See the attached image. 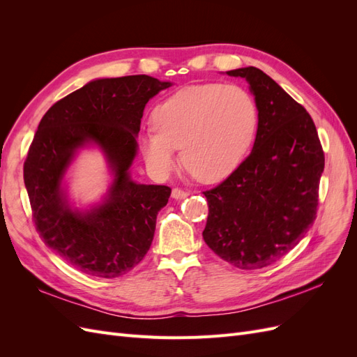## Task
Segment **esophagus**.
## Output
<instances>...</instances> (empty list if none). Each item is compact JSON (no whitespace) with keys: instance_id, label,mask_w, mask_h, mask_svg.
I'll return each mask as SVG.
<instances>
[{"instance_id":"esophagus-1","label":"esophagus","mask_w":357,"mask_h":357,"mask_svg":"<svg viewBox=\"0 0 357 357\" xmlns=\"http://www.w3.org/2000/svg\"><path fill=\"white\" fill-rule=\"evenodd\" d=\"M171 197L174 198V199H185V198H188V197H189V193H188L186 190H183V189L176 188V189H172V192H171Z\"/></svg>"}]
</instances>
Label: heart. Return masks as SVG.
<instances>
[{"label": "heart", "mask_w": 357, "mask_h": 357, "mask_svg": "<svg viewBox=\"0 0 357 357\" xmlns=\"http://www.w3.org/2000/svg\"><path fill=\"white\" fill-rule=\"evenodd\" d=\"M153 128L139 135V149L153 174L174 169L177 149L193 177L214 183L238 167L250 147L257 110L252 95L235 84H193L153 112Z\"/></svg>", "instance_id": "b5f03b06"}]
</instances>
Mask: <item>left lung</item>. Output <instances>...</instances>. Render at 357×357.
Listing matches in <instances>:
<instances>
[{
	"mask_svg": "<svg viewBox=\"0 0 357 357\" xmlns=\"http://www.w3.org/2000/svg\"><path fill=\"white\" fill-rule=\"evenodd\" d=\"M255 96L257 131L252 153L218 188L204 192V241L240 269L273 265L311 228L325 155L307 110L256 67L226 71Z\"/></svg>",
	"mask_w": 357,
	"mask_h": 357,
	"instance_id": "obj_1",
	"label": "left lung"
}]
</instances>
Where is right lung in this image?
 Here are the masks:
<instances>
[{
    "label": "right lung",
    "mask_w": 357,
    "mask_h": 357,
    "mask_svg": "<svg viewBox=\"0 0 357 357\" xmlns=\"http://www.w3.org/2000/svg\"><path fill=\"white\" fill-rule=\"evenodd\" d=\"M171 82L146 74L96 79L53 104L43 116L24 164L36 229L47 247L79 271L114 278L143 261L168 186L139 185L129 168L144 107ZM84 146H98L112 174L106 195L89 209L70 205L65 174Z\"/></svg>",
    "instance_id": "right-lung-1"
}]
</instances>
